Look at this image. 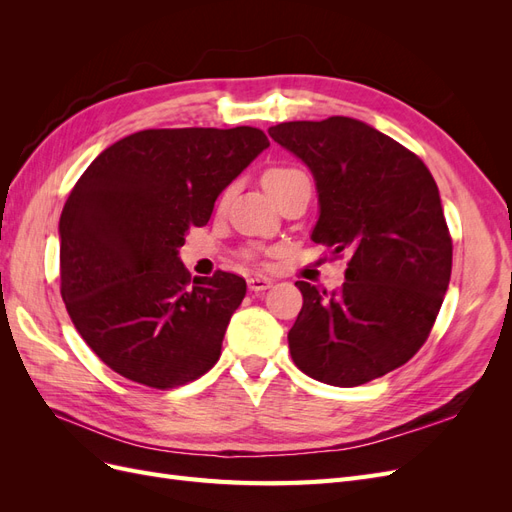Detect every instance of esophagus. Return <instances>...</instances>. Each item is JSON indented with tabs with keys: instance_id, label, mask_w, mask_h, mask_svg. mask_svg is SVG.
Instances as JSON below:
<instances>
[{
	"instance_id": "34e87169",
	"label": "esophagus",
	"mask_w": 512,
	"mask_h": 512,
	"mask_svg": "<svg viewBox=\"0 0 512 512\" xmlns=\"http://www.w3.org/2000/svg\"><path fill=\"white\" fill-rule=\"evenodd\" d=\"M247 286H250V290H254V292H262V290H269L273 286V282L269 280V277L252 275L250 280H247Z\"/></svg>"
}]
</instances>
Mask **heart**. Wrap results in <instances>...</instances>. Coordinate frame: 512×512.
Masks as SVG:
<instances>
[{"label": "heart", "instance_id": "1", "mask_svg": "<svg viewBox=\"0 0 512 512\" xmlns=\"http://www.w3.org/2000/svg\"><path fill=\"white\" fill-rule=\"evenodd\" d=\"M299 175H303V173H301V170H297V168L273 166V168H269L267 173H265V185H267V190H271V188H275L277 183H284V181H288L292 177H299Z\"/></svg>", "mask_w": 512, "mask_h": 512}]
</instances>
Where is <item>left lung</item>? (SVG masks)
I'll list each match as a JSON object with an SVG mask.
<instances>
[{"label": "left lung", "instance_id": "left-lung-1", "mask_svg": "<svg viewBox=\"0 0 512 512\" xmlns=\"http://www.w3.org/2000/svg\"><path fill=\"white\" fill-rule=\"evenodd\" d=\"M269 136L312 170V241L350 254L339 290L297 282L294 365L333 386L389 374L425 344L451 282L453 241L436 181L412 151L352 117L277 123Z\"/></svg>", "mask_w": 512, "mask_h": 512}]
</instances>
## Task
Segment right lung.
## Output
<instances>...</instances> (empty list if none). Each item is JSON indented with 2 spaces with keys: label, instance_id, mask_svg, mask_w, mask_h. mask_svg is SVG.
<instances>
[{
  "label": "right lung",
  "instance_id": "add662e5",
  "mask_svg": "<svg viewBox=\"0 0 512 512\" xmlns=\"http://www.w3.org/2000/svg\"><path fill=\"white\" fill-rule=\"evenodd\" d=\"M267 147L250 126L141 130L76 181L59 218L61 299L119 376L175 389L218 363L245 280L226 271L192 280L179 250Z\"/></svg>",
  "mask_w": 512,
  "mask_h": 512
}]
</instances>
